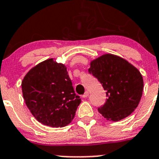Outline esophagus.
<instances>
[{
  "mask_svg": "<svg viewBox=\"0 0 159 159\" xmlns=\"http://www.w3.org/2000/svg\"><path fill=\"white\" fill-rule=\"evenodd\" d=\"M89 92H84V95H82V97H83V98H87V97L89 96Z\"/></svg>",
  "mask_w": 159,
  "mask_h": 159,
  "instance_id": "esophagus-1",
  "label": "esophagus"
}]
</instances>
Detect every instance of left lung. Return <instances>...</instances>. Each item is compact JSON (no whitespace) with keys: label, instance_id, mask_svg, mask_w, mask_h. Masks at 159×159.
Instances as JSON below:
<instances>
[{"label":"left lung","instance_id":"obj_1","mask_svg":"<svg viewBox=\"0 0 159 159\" xmlns=\"http://www.w3.org/2000/svg\"><path fill=\"white\" fill-rule=\"evenodd\" d=\"M89 72L106 91V102L98 108L105 118L119 121L138 107L144 89L143 78L128 61L115 55L104 54L91 62Z\"/></svg>","mask_w":159,"mask_h":159}]
</instances>
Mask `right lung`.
I'll return each mask as SVG.
<instances>
[{
  "instance_id": "right-lung-1",
  "label": "right lung",
  "mask_w": 159,
  "mask_h": 159,
  "mask_svg": "<svg viewBox=\"0 0 159 159\" xmlns=\"http://www.w3.org/2000/svg\"><path fill=\"white\" fill-rule=\"evenodd\" d=\"M23 98L41 124L63 127L72 121L81 100L75 94L67 67L48 59L31 69L21 82Z\"/></svg>"
}]
</instances>
